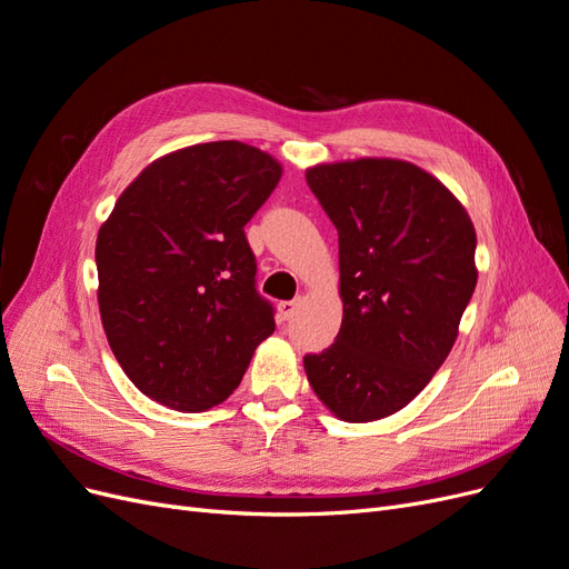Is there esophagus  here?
Listing matches in <instances>:
<instances>
[{"label":"esophagus","mask_w":569,"mask_h":569,"mask_svg":"<svg viewBox=\"0 0 569 569\" xmlns=\"http://www.w3.org/2000/svg\"><path fill=\"white\" fill-rule=\"evenodd\" d=\"M299 299H295V301H280V316H282V320H291L295 318V313H297V308H299Z\"/></svg>","instance_id":"obj_1"}]
</instances>
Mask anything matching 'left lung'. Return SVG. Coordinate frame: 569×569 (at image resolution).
Wrapping results in <instances>:
<instances>
[{
	"label": "left lung",
	"mask_w": 569,
	"mask_h": 569,
	"mask_svg": "<svg viewBox=\"0 0 569 569\" xmlns=\"http://www.w3.org/2000/svg\"><path fill=\"white\" fill-rule=\"evenodd\" d=\"M339 232L341 330L303 358L339 420L372 422L408 406L451 353L477 284L475 226L427 170L356 159L306 170Z\"/></svg>",
	"instance_id": "obj_1"
}]
</instances>
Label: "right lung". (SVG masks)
<instances>
[{
    "label": "right lung",
    "instance_id": "add662e5",
    "mask_svg": "<svg viewBox=\"0 0 569 569\" xmlns=\"http://www.w3.org/2000/svg\"><path fill=\"white\" fill-rule=\"evenodd\" d=\"M280 178L261 149L206 142L166 153L118 197L97 234V299L116 360L149 399L222 403L274 332L244 226Z\"/></svg>",
    "mask_w": 569,
    "mask_h": 569
}]
</instances>
